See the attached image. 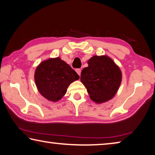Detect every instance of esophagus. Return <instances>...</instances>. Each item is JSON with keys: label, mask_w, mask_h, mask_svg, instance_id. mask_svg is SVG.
<instances>
[{"label": "esophagus", "mask_w": 155, "mask_h": 155, "mask_svg": "<svg viewBox=\"0 0 155 155\" xmlns=\"http://www.w3.org/2000/svg\"><path fill=\"white\" fill-rule=\"evenodd\" d=\"M76 72H77V74L81 76V70L79 69V68H78V69H76Z\"/></svg>", "instance_id": "1"}]
</instances>
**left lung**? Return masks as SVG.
<instances>
[{
    "instance_id": "8db88e82",
    "label": "left lung",
    "mask_w": 155,
    "mask_h": 155,
    "mask_svg": "<svg viewBox=\"0 0 155 155\" xmlns=\"http://www.w3.org/2000/svg\"><path fill=\"white\" fill-rule=\"evenodd\" d=\"M87 64L88 67L81 72V81L87 88L90 98L97 103L109 101L121 83L120 68L107 56H94Z\"/></svg>"
}]
</instances>
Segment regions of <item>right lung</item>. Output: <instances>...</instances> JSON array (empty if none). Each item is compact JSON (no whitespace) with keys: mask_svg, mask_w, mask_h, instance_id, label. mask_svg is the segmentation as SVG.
<instances>
[{"mask_svg":"<svg viewBox=\"0 0 155 155\" xmlns=\"http://www.w3.org/2000/svg\"><path fill=\"white\" fill-rule=\"evenodd\" d=\"M79 76L65 61L57 57L41 62L36 68L35 81L39 91L49 101L56 102Z\"/></svg>","mask_w":155,"mask_h":155,"instance_id":"obj_1","label":"right lung"}]
</instances>
